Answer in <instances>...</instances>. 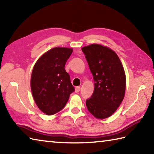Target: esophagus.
Wrapping results in <instances>:
<instances>
[{"label": "esophagus", "mask_w": 154, "mask_h": 154, "mask_svg": "<svg viewBox=\"0 0 154 154\" xmlns=\"http://www.w3.org/2000/svg\"><path fill=\"white\" fill-rule=\"evenodd\" d=\"M80 89H81V88L79 87V86H77V87H75V92H76V93H78L80 91Z\"/></svg>", "instance_id": "1"}]
</instances>
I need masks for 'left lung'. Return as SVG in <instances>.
Here are the masks:
<instances>
[{
	"mask_svg": "<svg viewBox=\"0 0 154 154\" xmlns=\"http://www.w3.org/2000/svg\"><path fill=\"white\" fill-rule=\"evenodd\" d=\"M82 50L94 81V90L86 100V106L96 118H108L125 96L126 79L123 65L116 52L106 46L93 43Z\"/></svg>",
	"mask_w": 154,
	"mask_h": 154,
	"instance_id": "left-lung-1",
	"label": "left lung"
}]
</instances>
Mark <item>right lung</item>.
Listing matches in <instances>:
<instances>
[{
	"mask_svg": "<svg viewBox=\"0 0 154 154\" xmlns=\"http://www.w3.org/2000/svg\"><path fill=\"white\" fill-rule=\"evenodd\" d=\"M73 49L52 48L36 62L30 79V88L36 105L48 116L62 110L74 92L65 64Z\"/></svg>",
	"mask_w": 154,
	"mask_h": 154,
	"instance_id": "right-lung-1",
	"label": "right lung"
}]
</instances>
